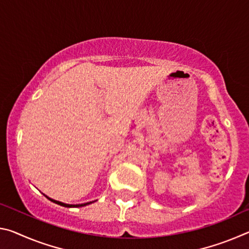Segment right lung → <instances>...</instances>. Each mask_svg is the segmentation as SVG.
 <instances>
[{"label":"right lung","mask_w":249,"mask_h":249,"mask_svg":"<svg viewBox=\"0 0 249 249\" xmlns=\"http://www.w3.org/2000/svg\"><path fill=\"white\" fill-rule=\"evenodd\" d=\"M46 197H47L48 200H50L52 202H53V203H56V204H59V205H61V206H65V208H80V206H86V205H88V204H91V203H93L94 201H92V202H87V203H83V204H66V203H62V202H59V201H56V200H53V199H50V197H48L47 196H45Z\"/></svg>","instance_id":"obj_1"}]
</instances>
